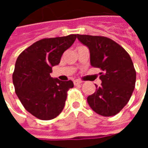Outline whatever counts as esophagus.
Listing matches in <instances>:
<instances>
[{
	"label": "esophagus",
	"mask_w": 148,
	"mask_h": 148,
	"mask_svg": "<svg viewBox=\"0 0 148 148\" xmlns=\"http://www.w3.org/2000/svg\"><path fill=\"white\" fill-rule=\"evenodd\" d=\"M82 81H80V80H75L74 82V84L75 85V86H77V85L82 84Z\"/></svg>",
	"instance_id": "esophagus-1"
}]
</instances>
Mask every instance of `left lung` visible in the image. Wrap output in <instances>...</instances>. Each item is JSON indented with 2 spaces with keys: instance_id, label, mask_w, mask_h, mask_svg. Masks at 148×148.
<instances>
[{
  "instance_id": "obj_1",
  "label": "left lung",
  "mask_w": 148,
  "mask_h": 148,
  "mask_svg": "<svg viewBox=\"0 0 148 148\" xmlns=\"http://www.w3.org/2000/svg\"><path fill=\"white\" fill-rule=\"evenodd\" d=\"M88 47L90 63L99 68L101 86L87 97L90 108L97 114L111 116L127 105L132 94L136 73L130 55L117 42L105 36L77 35Z\"/></svg>"
}]
</instances>
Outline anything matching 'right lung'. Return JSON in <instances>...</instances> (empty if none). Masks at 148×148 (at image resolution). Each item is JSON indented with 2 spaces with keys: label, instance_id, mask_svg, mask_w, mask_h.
I'll list each match as a JSON object with an SVG mask.
<instances>
[{
  "label": "right lung",
  "instance_id": "add662e5",
  "mask_svg": "<svg viewBox=\"0 0 148 148\" xmlns=\"http://www.w3.org/2000/svg\"><path fill=\"white\" fill-rule=\"evenodd\" d=\"M76 38L77 35H69L40 39L18 56L12 74L15 91L24 109L38 119L52 120L64 108L74 83L52 78L50 73Z\"/></svg>",
  "mask_w": 148,
  "mask_h": 148
}]
</instances>
